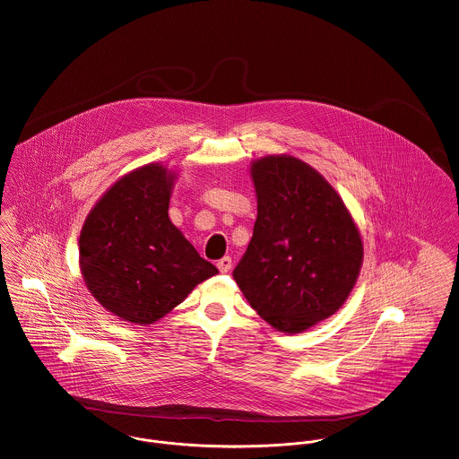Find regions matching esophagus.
Instances as JSON below:
<instances>
[{
  "label": "esophagus",
  "mask_w": 459,
  "mask_h": 459,
  "mask_svg": "<svg viewBox=\"0 0 459 459\" xmlns=\"http://www.w3.org/2000/svg\"><path fill=\"white\" fill-rule=\"evenodd\" d=\"M216 267H218V271L220 273H229L230 269H232V258L230 256H223L221 260H218V264H216Z\"/></svg>",
  "instance_id": "esophagus-1"
}]
</instances>
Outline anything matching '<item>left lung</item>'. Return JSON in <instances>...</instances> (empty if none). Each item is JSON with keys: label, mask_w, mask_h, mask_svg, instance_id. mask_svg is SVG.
Returning <instances> with one entry per match:
<instances>
[{"label": "left lung", "mask_w": 459, "mask_h": 459, "mask_svg": "<svg viewBox=\"0 0 459 459\" xmlns=\"http://www.w3.org/2000/svg\"><path fill=\"white\" fill-rule=\"evenodd\" d=\"M249 175L256 221L234 280L273 328L306 332L348 300L363 264L359 229L335 188L293 155L255 159Z\"/></svg>", "instance_id": "left-lung-1"}]
</instances>
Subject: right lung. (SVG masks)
<instances>
[{
  "label": "right lung",
  "instance_id": "right-lung-1",
  "mask_svg": "<svg viewBox=\"0 0 459 459\" xmlns=\"http://www.w3.org/2000/svg\"><path fill=\"white\" fill-rule=\"evenodd\" d=\"M177 178L160 162L136 168L106 190L83 221L80 273L92 297L122 321L152 325L218 274L169 218Z\"/></svg>",
  "mask_w": 459,
  "mask_h": 459
}]
</instances>
